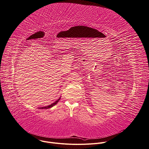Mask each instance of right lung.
Instances as JSON below:
<instances>
[{
  "label": "right lung",
  "mask_w": 149,
  "mask_h": 149,
  "mask_svg": "<svg viewBox=\"0 0 149 149\" xmlns=\"http://www.w3.org/2000/svg\"><path fill=\"white\" fill-rule=\"evenodd\" d=\"M60 99V98H59L58 100H57L55 102H54V103H52V104H51V105H48V106H46V107H40V108H39V109H48V108H52V107H54V105H55L59 102Z\"/></svg>",
  "instance_id": "add662e5"
}]
</instances>
